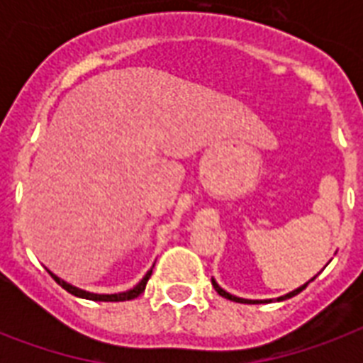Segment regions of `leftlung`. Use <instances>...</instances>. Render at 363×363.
Instances as JSON below:
<instances>
[{
	"mask_svg": "<svg viewBox=\"0 0 363 363\" xmlns=\"http://www.w3.org/2000/svg\"><path fill=\"white\" fill-rule=\"evenodd\" d=\"M315 279H316V275L313 277V279H311L309 282H313V281H315ZM211 281H213V286H215L216 292L220 294L222 298L230 299V301H238V303H262V301H273V299H245V298H238V296H233V294L226 292V290H224V288H222V286H218V282H216L215 279H211ZM309 282H305V284H301V286L296 288V290H292V292H288V294H284V296H281V298H277V301H282V299L292 298V296H296V294H299V292H301V290H305V288L309 286Z\"/></svg>",
	"mask_w": 363,
	"mask_h": 363,
	"instance_id": "obj_1",
	"label": "left lung"
}]
</instances>
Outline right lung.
<instances>
[{"label": "right lung", "mask_w": 363, "mask_h": 363, "mask_svg": "<svg viewBox=\"0 0 363 363\" xmlns=\"http://www.w3.org/2000/svg\"><path fill=\"white\" fill-rule=\"evenodd\" d=\"M154 267V265H152ZM50 273V277H52L54 281L58 282L60 286L64 288V290H67L69 294H73V296H77V298H82V299H92V301H128V299H133L137 298L139 294L145 292V286H147L148 279H150V275H152V269L147 271V275L143 277L141 281L137 282L135 286L130 288V290H125V292H118V294H94V292H86V290H81V288L73 286V284H69V282H65L64 279H60L58 275H54L52 271H48Z\"/></svg>", "instance_id": "add662e5"}]
</instances>
